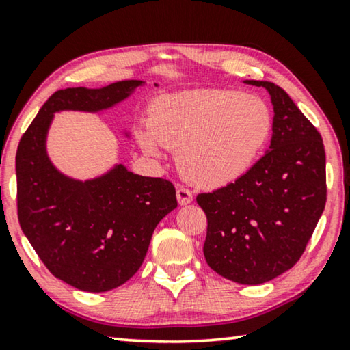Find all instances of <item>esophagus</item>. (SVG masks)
Returning a JSON list of instances; mask_svg holds the SVG:
<instances>
[{"instance_id": "obj_1", "label": "esophagus", "mask_w": 350, "mask_h": 350, "mask_svg": "<svg viewBox=\"0 0 350 350\" xmlns=\"http://www.w3.org/2000/svg\"><path fill=\"white\" fill-rule=\"evenodd\" d=\"M176 199H178L180 205H186L193 200V193L188 188H185V186H178L176 188Z\"/></svg>"}]
</instances>
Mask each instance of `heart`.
<instances>
[{
    "label": "heart",
    "instance_id": "obj_1",
    "mask_svg": "<svg viewBox=\"0 0 350 350\" xmlns=\"http://www.w3.org/2000/svg\"><path fill=\"white\" fill-rule=\"evenodd\" d=\"M150 126L137 131L142 150L178 151V167L193 183L218 188L247 174L265 150L272 114L256 95L199 89L162 95L150 108Z\"/></svg>",
    "mask_w": 350,
    "mask_h": 350
}]
</instances>
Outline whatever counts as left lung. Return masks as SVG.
Returning a JSON list of instances; mask_svg holds the SVG:
<instances>
[{
  "mask_svg": "<svg viewBox=\"0 0 350 350\" xmlns=\"http://www.w3.org/2000/svg\"><path fill=\"white\" fill-rule=\"evenodd\" d=\"M274 107L269 151L241 178L196 200L207 215V265L237 284L260 285L293 267L327 202L325 148L284 89L267 81Z\"/></svg>",
  "mask_w": 350,
  "mask_h": 350,
  "instance_id": "1",
  "label": "left lung"
}]
</instances>
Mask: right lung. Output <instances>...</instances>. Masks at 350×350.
Masks as SVG:
<instances>
[{
    "label": "right lung",
    "instance_id": "obj_1",
    "mask_svg": "<svg viewBox=\"0 0 350 350\" xmlns=\"http://www.w3.org/2000/svg\"><path fill=\"white\" fill-rule=\"evenodd\" d=\"M142 84L129 79L102 89L57 90L17 148L23 234L52 275L90 293L116 288L140 269L157 223L176 208V193L169 180L132 174L122 164L92 180L70 178L47 156V131L54 113L103 111Z\"/></svg>",
    "mask_w": 350,
    "mask_h": 350
}]
</instances>
